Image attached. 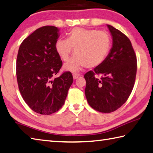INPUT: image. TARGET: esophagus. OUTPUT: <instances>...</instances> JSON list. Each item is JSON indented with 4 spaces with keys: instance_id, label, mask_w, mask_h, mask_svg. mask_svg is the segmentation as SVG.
Returning <instances> with one entry per match:
<instances>
[{
    "instance_id": "obj_1",
    "label": "esophagus",
    "mask_w": 153,
    "mask_h": 153,
    "mask_svg": "<svg viewBox=\"0 0 153 153\" xmlns=\"http://www.w3.org/2000/svg\"><path fill=\"white\" fill-rule=\"evenodd\" d=\"M79 76H80V75H79V74H77V73H74V74H73V77H74V79H77V77H78Z\"/></svg>"
}]
</instances>
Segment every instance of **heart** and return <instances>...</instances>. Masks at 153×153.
Segmentation results:
<instances>
[{
    "mask_svg": "<svg viewBox=\"0 0 153 153\" xmlns=\"http://www.w3.org/2000/svg\"><path fill=\"white\" fill-rule=\"evenodd\" d=\"M112 41L105 31L76 27L68 33L67 39H59L55 49L63 61H68L74 49L76 55L64 65L66 70L77 71L84 67L96 68L106 59L111 51Z\"/></svg>",
    "mask_w": 153,
    "mask_h": 153,
    "instance_id": "b5f03b06",
    "label": "heart"
}]
</instances>
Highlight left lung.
I'll list each match as a JSON object with an SVG mask.
<instances>
[{"instance_id": "1", "label": "left lung", "mask_w": 153, "mask_h": 153, "mask_svg": "<svg viewBox=\"0 0 153 153\" xmlns=\"http://www.w3.org/2000/svg\"><path fill=\"white\" fill-rule=\"evenodd\" d=\"M113 45L106 59L84 75L88 104L100 112L110 113L123 105L130 96L137 75V60L126 35L108 25ZM98 75H101L98 78Z\"/></svg>"}]
</instances>
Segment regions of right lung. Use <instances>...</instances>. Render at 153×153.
Segmentation results:
<instances>
[{"mask_svg":"<svg viewBox=\"0 0 153 153\" xmlns=\"http://www.w3.org/2000/svg\"><path fill=\"white\" fill-rule=\"evenodd\" d=\"M59 29L44 26L35 30L19 47L16 79L24 101L34 112L49 115L65 103L74 79L70 71L55 77L62 66L55 49Z\"/></svg>","mask_w":153,"mask_h":153,"instance_id":"obj_1","label":"right lung"}]
</instances>
